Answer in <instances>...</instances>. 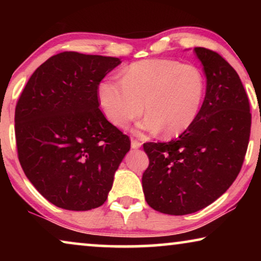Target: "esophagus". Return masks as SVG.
Returning a JSON list of instances; mask_svg holds the SVG:
<instances>
[{
  "label": "esophagus",
  "mask_w": 261,
  "mask_h": 261,
  "mask_svg": "<svg viewBox=\"0 0 261 261\" xmlns=\"http://www.w3.org/2000/svg\"><path fill=\"white\" fill-rule=\"evenodd\" d=\"M130 145H132V148H140L142 142L139 141L138 139H132V144Z\"/></svg>",
  "instance_id": "1"
}]
</instances>
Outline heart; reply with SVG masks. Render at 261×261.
Instances as JSON below:
<instances>
[{
  "label": "heart",
  "mask_w": 261,
  "mask_h": 261,
  "mask_svg": "<svg viewBox=\"0 0 261 261\" xmlns=\"http://www.w3.org/2000/svg\"><path fill=\"white\" fill-rule=\"evenodd\" d=\"M205 95V77L192 64L173 59H147L133 63L121 80L99 82L97 98L107 120L123 128L144 112L145 130L173 137L183 133L197 119Z\"/></svg>",
  "instance_id": "obj_1"
}]
</instances>
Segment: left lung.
<instances>
[{"label":"left lung","mask_w":261,"mask_h":261,"mask_svg":"<svg viewBox=\"0 0 261 261\" xmlns=\"http://www.w3.org/2000/svg\"><path fill=\"white\" fill-rule=\"evenodd\" d=\"M194 51L206 77L197 119L173 140L144 144L145 199L169 215L196 213L223 195L240 172L251 134L249 101L237 71L215 51Z\"/></svg>","instance_id":"left-lung-1"}]
</instances>
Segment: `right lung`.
<instances>
[{
	"instance_id": "right-lung-1",
	"label": "right lung",
	"mask_w": 261,
	"mask_h": 261,
	"mask_svg": "<svg viewBox=\"0 0 261 261\" xmlns=\"http://www.w3.org/2000/svg\"><path fill=\"white\" fill-rule=\"evenodd\" d=\"M120 63L115 57L58 53L34 71L16 103L21 167L59 208L102 205L129 151L128 135L106 119L97 98L99 82Z\"/></svg>"
}]
</instances>
